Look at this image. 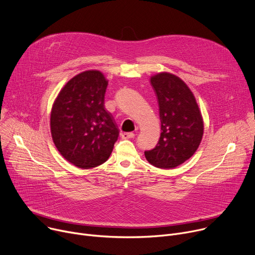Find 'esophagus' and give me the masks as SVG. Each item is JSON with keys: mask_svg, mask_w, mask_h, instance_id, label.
Masks as SVG:
<instances>
[{"mask_svg": "<svg viewBox=\"0 0 255 255\" xmlns=\"http://www.w3.org/2000/svg\"><path fill=\"white\" fill-rule=\"evenodd\" d=\"M134 136H135V134L132 132H124L121 134V137L123 139H131V138H134Z\"/></svg>", "mask_w": 255, "mask_h": 255, "instance_id": "1", "label": "esophagus"}]
</instances>
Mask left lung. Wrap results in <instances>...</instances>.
Wrapping results in <instances>:
<instances>
[{
  "label": "left lung",
  "mask_w": 255,
  "mask_h": 255,
  "mask_svg": "<svg viewBox=\"0 0 255 255\" xmlns=\"http://www.w3.org/2000/svg\"><path fill=\"white\" fill-rule=\"evenodd\" d=\"M161 122L156 146L144 151L145 157L159 168H172L189 159L201 143L204 125L196 99L179 78L161 72L150 79Z\"/></svg>",
  "instance_id": "8db88e82"
}]
</instances>
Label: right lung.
Returning a JSON list of instances; mask_svg holds the SVG:
<instances>
[{
    "label": "right lung",
    "mask_w": 255,
    "mask_h": 255,
    "mask_svg": "<svg viewBox=\"0 0 255 255\" xmlns=\"http://www.w3.org/2000/svg\"><path fill=\"white\" fill-rule=\"evenodd\" d=\"M108 82L99 70L72 78L58 94L50 129L60 154L81 168L96 167L111 155L119 136L113 115L105 108Z\"/></svg>",
    "instance_id": "obj_1"
}]
</instances>
